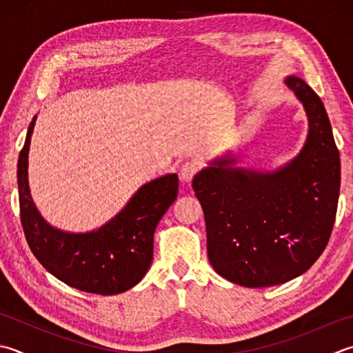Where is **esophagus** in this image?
I'll list each match as a JSON object with an SVG mask.
<instances>
[{
    "mask_svg": "<svg viewBox=\"0 0 353 353\" xmlns=\"http://www.w3.org/2000/svg\"><path fill=\"white\" fill-rule=\"evenodd\" d=\"M199 168H200L199 163L194 162V161L185 162L182 165V168H181V177L183 179L185 182H191L192 179H194V176L199 172Z\"/></svg>",
    "mask_w": 353,
    "mask_h": 353,
    "instance_id": "1",
    "label": "esophagus"
}]
</instances>
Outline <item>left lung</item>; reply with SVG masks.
I'll list each match as a JSON object with an SVG mask.
<instances>
[{"label":"left lung","mask_w":353,"mask_h":353,"mask_svg":"<svg viewBox=\"0 0 353 353\" xmlns=\"http://www.w3.org/2000/svg\"><path fill=\"white\" fill-rule=\"evenodd\" d=\"M309 116L305 148L285 168L254 172L212 162L192 181L206 223L210 263L246 288L280 285L312 266L332 234L341 165L321 99L305 81L286 79Z\"/></svg>","instance_id":"obj_1"}]
</instances>
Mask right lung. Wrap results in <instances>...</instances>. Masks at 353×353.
I'll list each match as a JSON object with an SVG mask.
<instances>
[{
    "label": "right lung",
    "instance_id": "add662e5",
    "mask_svg": "<svg viewBox=\"0 0 353 353\" xmlns=\"http://www.w3.org/2000/svg\"><path fill=\"white\" fill-rule=\"evenodd\" d=\"M34 119L27 130L17 171L21 225L30 251L48 272L79 291L114 295L133 288L153 260L154 230L177 197V174L145 183L125 208L98 231L70 234L54 230L39 216L27 181Z\"/></svg>",
    "mask_w": 353,
    "mask_h": 353
}]
</instances>
